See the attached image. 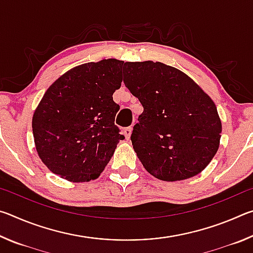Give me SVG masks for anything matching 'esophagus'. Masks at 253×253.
Segmentation results:
<instances>
[{"mask_svg":"<svg viewBox=\"0 0 253 253\" xmlns=\"http://www.w3.org/2000/svg\"><path fill=\"white\" fill-rule=\"evenodd\" d=\"M124 135H125L127 139H129V137L131 135V127H126L125 129H124Z\"/></svg>","mask_w":253,"mask_h":253,"instance_id":"34e87169","label":"esophagus"}]
</instances>
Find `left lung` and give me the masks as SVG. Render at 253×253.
<instances>
[{"label": "left lung", "instance_id": "left-lung-1", "mask_svg": "<svg viewBox=\"0 0 253 253\" xmlns=\"http://www.w3.org/2000/svg\"><path fill=\"white\" fill-rule=\"evenodd\" d=\"M124 84L144 107L130 139L145 169L168 182L202 172L219 149L222 131L208 93L162 62H126Z\"/></svg>", "mask_w": 253, "mask_h": 253}]
</instances>
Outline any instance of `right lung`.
I'll return each instance as SVG.
<instances>
[{"mask_svg": "<svg viewBox=\"0 0 253 253\" xmlns=\"http://www.w3.org/2000/svg\"><path fill=\"white\" fill-rule=\"evenodd\" d=\"M125 63L104 59L72 68L50 85L34 110L32 131L38 155L51 172L69 182L96 179L119 140L113 99Z\"/></svg>", "mask_w": 253, "mask_h": 253, "instance_id": "1", "label": "right lung"}]
</instances>
